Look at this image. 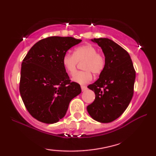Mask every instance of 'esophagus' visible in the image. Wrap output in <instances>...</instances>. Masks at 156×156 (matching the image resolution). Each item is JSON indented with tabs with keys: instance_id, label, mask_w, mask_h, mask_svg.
Returning a JSON list of instances; mask_svg holds the SVG:
<instances>
[{
	"instance_id": "obj_1",
	"label": "esophagus",
	"mask_w": 156,
	"mask_h": 156,
	"mask_svg": "<svg viewBox=\"0 0 156 156\" xmlns=\"http://www.w3.org/2000/svg\"><path fill=\"white\" fill-rule=\"evenodd\" d=\"M81 88H82V91H85V90H87V86H84V85H82V86H81Z\"/></svg>"
}]
</instances>
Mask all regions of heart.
Segmentation results:
<instances>
[{"mask_svg": "<svg viewBox=\"0 0 156 156\" xmlns=\"http://www.w3.org/2000/svg\"><path fill=\"white\" fill-rule=\"evenodd\" d=\"M84 61L83 71L76 73L79 62ZM62 65L66 71L70 74H76L72 76V80L80 84H86L92 79V74L99 75L106 67L104 55L98 52L97 47L92 44H85L77 47L74 54L67 53L62 57Z\"/></svg>", "mask_w": 156, "mask_h": 156, "instance_id": "b5f03b06", "label": "heart"}]
</instances>
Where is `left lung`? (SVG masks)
<instances>
[{
  "label": "left lung",
  "instance_id": "1",
  "mask_svg": "<svg viewBox=\"0 0 156 156\" xmlns=\"http://www.w3.org/2000/svg\"><path fill=\"white\" fill-rule=\"evenodd\" d=\"M106 59V67L99 78L88 88L94 91L95 99L87 106L91 118L101 123L118 119L129 105L133 95L136 71L130 55L108 38H94Z\"/></svg>",
  "mask_w": 156,
  "mask_h": 156
}]
</instances>
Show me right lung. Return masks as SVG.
Returning a JSON list of instances; mask_svg holds the SVG:
<instances>
[{
	"label": "right lung",
	"instance_id": "obj_1",
	"mask_svg": "<svg viewBox=\"0 0 156 156\" xmlns=\"http://www.w3.org/2000/svg\"><path fill=\"white\" fill-rule=\"evenodd\" d=\"M82 42L72 37L53 36L38 41L23 59L20 93L33 118L54 123L65 116L71 100L82 91L71 82L62 65V57L72 47Z\"/></svg>",
	"mask_w": 156,
	"mask_h": 156
}]
</instances>
